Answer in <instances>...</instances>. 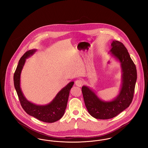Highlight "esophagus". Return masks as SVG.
Segmentation results:
<instances>
[{
	"label": "esophagus",
	"mask_w": 148,
	"mask_h": 148,
	"mask_svg": "<svg viewBox=\"0 0 148 148\" xmlns=\"http://www.w3.org/2000/svg\"><path fill=\"white\" fill-rule=\"evenodd\" d=\"M83 83H84L83 81L82 80H81V79H77L75 82V85L77 86H79V87H81L83 85Z\"/></svg>",
	"instance_id": "1"
}]
</instances>
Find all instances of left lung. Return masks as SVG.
I'll list each match as a JSON object with an SVG mask.
<instances>
[{"label":"left lung","instance_id":"1","mask_svg":"<svg viewBox=\"0 0 148 148\" xmlns=\"http://www.w3.org/2000/svg\"><path fill=\"white\" fill-rule=\"evenodd\" d=\"M111 47L109 53L119 62L121 68V86L119 94L113 100L106 101L99 98L89 87L83 86L82 88L88 112L98 119L113 118L129 106L134 97L137 79L135 65L124 45L119 41L113 40Z\"/></svg>","mask_w":148,"mask_h":148}]
</instances>
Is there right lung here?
<instances>
[{"label":"right lung","instance_id":"obj_1","mask_svg":"<svg viewBox=\"0 0 148 148\" xmlns=\"http://www.w3.org/2000/svg\"><path fill=\"white\" fill-rule=\"evenodd\" d=\"M36 49L27 51L20 59L14 74V84L22 108L25 112L37 119L45 123H54L62 118L65 113L71 88L74 82H71L56 94L47 105H36L28 101L24 97L21 88V74L26 59L32 56Z\"/></svg>","mask_w":148,"mask_h":148}]
</instances>
